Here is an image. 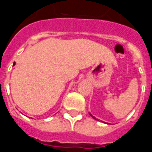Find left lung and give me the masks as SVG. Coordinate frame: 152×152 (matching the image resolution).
Masks as SVG:
<instances>
[{"instance_id": "obj_1", "label": "left lung", "mask_w": 152, "mask_h": 152, "mask_svg": "<svg viewBox=\"0 0 152 152\" xmlns=\"http://www.w3.org/2000/svg\"><path fill=\"white\" fill-rule=\"evenodd\" d=\"M89 115H91V116H92V117L94 118V119H95V117H94V115H93L92 114H90V113H89ZM98 121H99V120H98Z\"/></svg>"}]
</instances>
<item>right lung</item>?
I'll use <instances>...</instances> for the list:
<instances>
[{
    "instance_id": "1",
    "label": "right lung",
    "mask_w": 152,
    "mask_h": 152,
    "mask_svg": "<svg viewBox=\"0 0 152 152\" xmlns=\"http://www.w3.org/2000/svg\"><path fill=\"white\" fill-rule=\"evenodd\" d=\"M15 63H14V65H15Z\"/></svg>"
}]
</instances>
